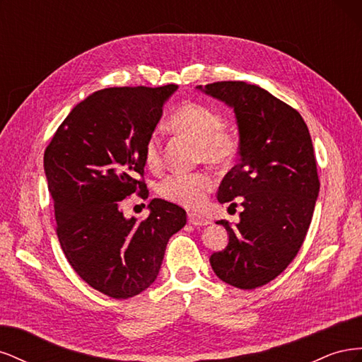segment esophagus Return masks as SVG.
<instances>
[{
  "label": "esophagus",
  "mask_w": 362,
  "mask_h": 362,
  "mask_svg": "<svg viewBox=\"0 0 362 362\" xmlns=\"http://www.w3.org/2000/svg\"><path fill=\"white\" fill-rule=\"evenodd\" d=\"M187 221L190 225H194V226H204L208 223V221L205 217L196 214V213H189L187 214Z\"/></svg>",
  "instance_id": "34e87169"
}]
</instances>
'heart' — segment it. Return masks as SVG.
<instances>
[{
  "label": "heart",
  "instance_id": "obj_1",
  "mask_svg": "<svg viewBox=\"0 0 362 362\" xmlns=\"http://www.w3.org/2000/svg\"><path fill=\"white\" fill-rule=\"evenodd\" d=\"M169 127L181 136L196 141V161L216 169H226L235 160L240 139L234 129L223 125V119L213 108L199 103H184L177 108ZM145 164L152 172L163 169V145L158 133H152L145 144ZM214 187V178L206 170L173 173L158 184L160 198L185 208L199 206Z\"/></svg>",
  "mask_w": 362,
  "mask_h": 362
}]
</instances>
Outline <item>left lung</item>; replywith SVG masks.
Segmentation results:
<instances>
[{
    "label": "left lung",
    "instance_id": "8db88e82",
    "mask_svg": "<svg viewBox=\"0 0 362 362\" xmlns=\"http://www.w3.org/2000/svg\"><path fill=\"white\" fill-rule=\"evenodd\" d=\"M202 90L237 115L240 161L218 185L217 199L237 198L243 206L235 226L217 222L229 242L210 262L223 282L254 290L287 269L308 233L320 189L311 136L296 108L255 84L216 81Z\"/></svg>",
    "mask_w": 362,
    "mask_h": 362
}]
</instances>
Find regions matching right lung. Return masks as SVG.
<instances>
[{
	"label": "right lung",
	"mask_w": 362,
	"mask_h": 362,
	"mask_svg": "<svg viewBox=\"0 0 362 362\" xmlns=\"http://www.w3.org/2000/svg\"><path fill=\"white\" fill-rule=\"evenodd\" d=\"M175 90L177 84L98 90L72 108L43 154L64 257L108 298L146 290L157 279L169 238L185 225L182 208L163 199H152L140 222L128 221L119 208L133 193L148 199L145 144Z\"/></svg>",
	"instance_id": "obj_1"
}]
</instances>
